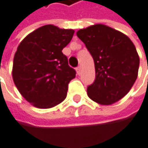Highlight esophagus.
<instances>
[{
	"instance_id": "1",
	"label": "esophagus",
	"mask_w": 148,
	"mask_h": 148,
	"mask_svg": "<svg viewBox=\"0 0 148 148\" xmlns=\"http://www.w3.org/2000/svg\"><path fill=\"white\" fill-rule=\"evenodd\" d=\"M76 73H77V75H80L81 73H82V67H81V66L76 67Z\"/></svg>"
}]
</instances>
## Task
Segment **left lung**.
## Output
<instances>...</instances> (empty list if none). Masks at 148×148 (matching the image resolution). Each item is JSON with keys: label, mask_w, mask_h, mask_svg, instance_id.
<instances>
[{"label": "left lung", "mask_w": 148, "mask_h": 148, "mask_svg": "<svg viewBox=\"0 0 148 148\" xmlns=\"http://www.w3.org/2000/svg\"><path fill=\"white\" fill-rule=\"evenodd\" d=\"M95 62L96 79L88 87V97L110 105L122 99L137 77L140 57L132 40L124 33L104 24H94L76 32Z\"/></svg>", "instance_id": "left-lung-1"}]
</instances>
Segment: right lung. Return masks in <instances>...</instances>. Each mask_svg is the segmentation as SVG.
<instances>
[{
    "label": "right lung",
    "mask_w": 148,
    "mask_h": 148,
    "mask_svg": "<svg viewBox=\"0 0 148 148\" xmlns=\"http://www.w3.org/2000/svg\"><path fill=\"white\" fill-rule=\"evenodd\" d=\"M75 30L44 25L27 35L15 53L12 77L23 98L39 109L52 108L66 97L75 70L68 66L62 50Z\"/></svg>",
    "instance_id": "obj_1"
}]
</instances>
